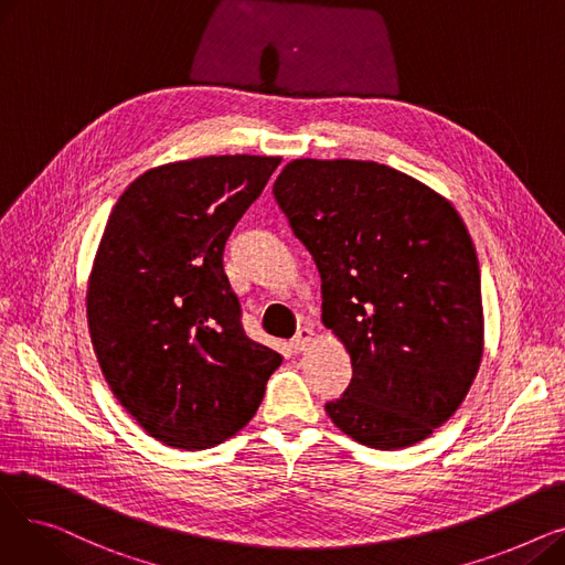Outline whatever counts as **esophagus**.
Masks as SVG:
<instances>
[{"label":"esophagus","mask_w":565,"mask_h":565,"mask_svg":"<svg viewBox=\"0 0 565 565\" xmlns=\"http://www.w3.org/2000/svg\"><path fill=\"white\" fill-rule=\"evenodd\" d=\"M313 341H316V332H313L311 328H302V330L298 332V337H295V339L290 341V345H292L295 352H302V350H307Z\"/></svg>","instance_id":"34e87169"}]
</instances>
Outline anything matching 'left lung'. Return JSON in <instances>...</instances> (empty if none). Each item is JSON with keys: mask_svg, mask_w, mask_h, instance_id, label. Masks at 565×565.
Listing matches in <instances>:
<instances>
[{"mask_svg": "<svg viewBox=\"0 0 565 565\" xmlns=\"http://www.w3.org/2000/svg\"><path fill=\"white\" fill-rule=\"evenodd\" d=\"M273 192L318 265L322 324L352 360L330 419L380 451L426 439L483 358L479 258L454 203L371 160H290Z\"/></svg>", "mask_w": 565, "mask_h": 565, "instance_id": "1", "label": "left lung"}]
</instances>
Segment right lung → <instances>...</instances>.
I'll return each mask as SVG.
<instances>
[{
	"instance_id": "add662e5",
	"label": "right lung",
	"mask_w": 565,
	"mask_h": 565,
	"mask_svg": "<svg viewBox=\"0 0 565 565\" xmlns=\"http://www.w3.org/2000/svg\"><path fill=\"white\" fill-rule=\"evenodd\" d=\"M279 162H169L111 207L86 284L88 334L116 401L167 447L201 451L243 430L281 364L245 334L222 265L233 226Z\"/></svg>"
}]
</instances>
